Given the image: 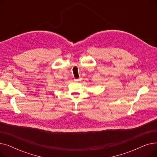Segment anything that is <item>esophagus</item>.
Returning <instances> with one entry per match:
<instances>
[{"label": "esophagus", "instance_id": "34e87169", "mask_svg": "<svg viewBox=\"0 0 157 157\" xmlns=\"http://www.w3.org/2000/svg\"><path fill=\"white\" fill-rule=\"evenodd\" d=\"M80 80H81V78H80V79H75V78L74 79V81H79Z\"/></svg>", "mask_w": 157, "mask_h": 157}]
</instances>
